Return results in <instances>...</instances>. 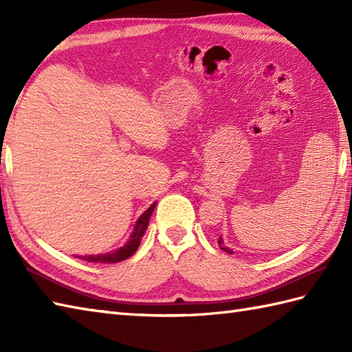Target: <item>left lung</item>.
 Segmentation results:
<instances>
[{
  "label": "left lung",
  "mask_w": 352,
  "mask_h": 352,
  "mask_svg": "<svg viewBox=\"0 0 352 352\" xmlns=\"http://www.w3.org/2000/svg\"><path fill=\"white\" fill-rule=\"evenodd\" d=\"M218 243H219V248L222 250V251H226V252H228V254H233V251H231L228 246H226L223 245V239L222 237H219V241H218Z\"/></svg>",
  "instance_id": "1"
}]
</instances>
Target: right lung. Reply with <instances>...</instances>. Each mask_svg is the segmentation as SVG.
<instances>
[{
  "label": "right lung",
  "mask_w": 352,
  "mask_h": 352,
  "mask_svg": "<svg viewBox=\"0 0 352 352\" xmlns=\"http://www.w3.org/2000/svg\"><path fill=\"white\" fill-rule=\"evenodd\" d=\"M155 204L157 203H153L151 206L146 208L144 213L139 216L136 223H134V227H133V231H131V234L129 237V241H126L124 243V246H121V248L113 250V251H110L107 254H96V256H80V258L87 260V261H92V263H118V261H122L125 258L131 257L133 254L136 252L138 248H139L140 241H142V237H144V234H145L149 218H151Z\"/></svg>",
  "instance_id": "right-lung-1"
}]
</instances>
